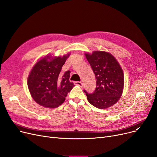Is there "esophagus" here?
I'll list each match as a JSON object with an SVG mask.
<instances>
[{
  "label": "esophagus",
  "mask_w": 157,
  "mask_h": 157,
  "mask_svg": "<svg viewBox=\"0 0 157 157\" xmlns=\"http://www.w3.org/2000/svg\"><path fill=\"white\" fill-rule=\"evenodd\" d=\"M74 84L75 85H78L79 86H81V87H82V86H83V83L82 82H75Z\"/></svg>",
  "instance_id": "esophagus-1"
}]
</instances>
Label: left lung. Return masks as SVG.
Segmentation results:
<instances>
[{"label":"left lung","instance_id":"obj_1","mask_svg":"<svg viewBox=\"0 0 157 157\" xmlns=\"http://www.w3.org/2000/svg\"><path fill=\"white\" fill-rule=\"evenodd\" d=\"M96 79L92 93L85 90L89 102L98 109H106L117 103L124 89V72L115 57L108 52L94 51L85 54Z\"/></svg>","mask_w":157,"mask_h":157}]
</instances>
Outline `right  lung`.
Returning a JSON list of instances; mask_svg holds the SVG:
<instances>
[{
    "instance_id": "1",
    "label": "right lung",
    "mask_w": 157,
    "mask_h": 157,
    "mask_svg": "<svg viewBox=\"0 0 157 157\" xmlns=\"http://www.w3.org/2000/svg\"><path fill=\"white\" fill-rule=\"evenodd\" d=\"M68 56L52 57L49 61L51 57L48 56L33 67L28 78V86L33 100L39 105L49 108L58 107L74 87V83L69 81L71 71L60 72Z\"/></svg>"
}]
</instances>
